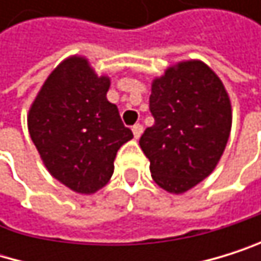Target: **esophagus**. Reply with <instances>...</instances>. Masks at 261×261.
<instances>
[{"instance_id": "34e87169", "label": "esophagus", "mask_w": 261, "mask_h": 261, "mask_svg": "<svg viewBox=\"0 0 261 261\" xmlns=\"http://www.w3.org/2000/svg\"><path fill=\"white\" fill-rule=\"evenodd\" d=\"M132 129H133V136H135V139H139V138H141V135H142V129H144V128H142V125L136 123Z\"/></svg>"}]
</instances>
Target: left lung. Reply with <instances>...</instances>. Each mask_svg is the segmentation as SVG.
I'll return each instance as SVG.
<instances>
[{"label": "left lung", "instance_id": "1", "mask_svg": "<svg viewBox=\"0 0 261 261\" xmlns=\"http://www.w3.org/2000/svg\"><path fill=\"white\" fill-rule=\"evenodd\" d=\"M155 123L139 139L153 181L183 194L218 166L232 129V105L221 78L199 59L177 62L152 81Z\"/></svg>", "mask_w": 261, "mask_h": 261}]
</instances>
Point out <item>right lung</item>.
Wrapping results in <instances>:
<instances>
[{
	"mask_svg": "<svg viewBox=\"0 0 261 261\" xmlns=\"http://www.w3.org/2000/svg\"><path fill=\"white\" fill-rule=\"evenodd\" d=\"M84 56L64 59L45 80L28 113V129L51 177L78 194H94L113 177L117 150L133 138Z\"/></svg>",
	"mask_w": 261,
	"mask_h": 261,
	"instance_id": "add662e5",
	"label": "right lung"
}]
</instances>
